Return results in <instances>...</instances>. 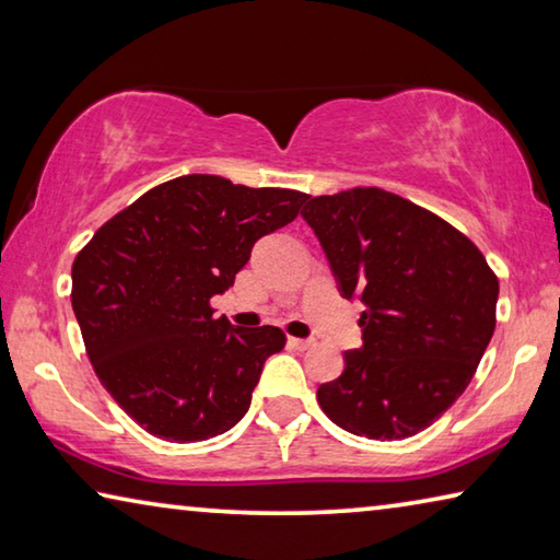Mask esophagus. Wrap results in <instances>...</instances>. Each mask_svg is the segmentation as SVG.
I'll return each mask as SVG.
<instances>
[{
	"label": "esophagus",
	"instance_id": "1",
	"mask_svg": "<svg viewBox=\"0 0 560 560\" xmlns=\"http://www.w3.org/2000/svg\"><path fill=\"white\" fill-rule=\"evenodd\" d=\"M289 346L296 348V350H306V348L314 346V340H308V338H289Z\"/></svg>",
	"mask_w": 560,
	"mask_h": 560
}]
</instances>
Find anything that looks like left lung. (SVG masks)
Here are the masks:
<instances>
[{
    "label": "left lung",
    "instance_id": "1",
    "mask_svg": "<svg viewBox=\"0 0 560 560\" xmlns=\"http://www.w3.org/2000/svg\"><path fill=\"white\" fill-rule=\"evenodd\" d=\"M301 217L340 296L365 306L363 346L318 387L320 410L358 438H412L467 390L494 336L497 273L450 222L381 187L308 197Z\"/></svg>",
    "mask_w": 560,
    "mask_h": 560
}]
</instances>
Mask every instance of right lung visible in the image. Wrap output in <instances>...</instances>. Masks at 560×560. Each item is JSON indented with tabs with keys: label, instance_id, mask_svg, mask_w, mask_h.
<instances>
[{
	"label": "right lung",
	"instance_id": "add662e5",
	"mask_svg": "<svg viewBox=\"0 0 560 560\" xmlns=\"http://www.w3.org/2000/svg\"><path fill=\"white\" fill-rule=\"evenodd\" d=\"M308 195L183 175L108 220L71 269V306L98 381L140 428L202 442L249 410L281 328L214 318L252 246L296 220Z\"/></svg>",
	"mask_w": 560,
	"mask_h": 560
}]
</instances>
